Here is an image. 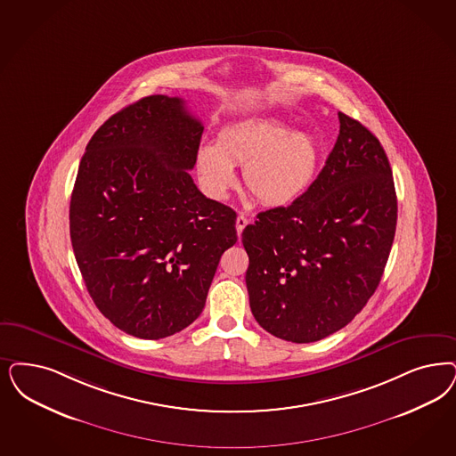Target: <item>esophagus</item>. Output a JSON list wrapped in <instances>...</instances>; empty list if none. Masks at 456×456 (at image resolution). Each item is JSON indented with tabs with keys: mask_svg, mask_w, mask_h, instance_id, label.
<instances>
[{
	"mask_svg": "<svg viewBox=\"0 0 456 456\" xmlns=\"http://www.w3.org/2000/svg\"><path fill=\"white\" fill-rule=\"evenodd\" d=\"M249 224V220H248V217L246 216H242V214H239L237 216L236 219V229H237V234L240 236L242 234V231H244V227Z\"/></svg>",
	"mask_w": 456,
	"mask_h": 456,
	"instance_id": "34e87169",
	"label": "esophagus"
}]
</instances>
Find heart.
I'll return each instance as SVG.
<instances>
[{"label":"heart","mask_w":456,"mask_h":456,"mask_svg":"<svg viewBox=\"0 0 456 456\" xmlns=\"http://www.w3.org/2000/svg\"><path fill=\"white\" fill-rule=\"evenodd\" d=\"M318 163L314 136L289 131L273 119L242 121L220 133L217 144L199 150V172L205 189L222 199L236 185L234 167L244 165L246 189L261 204H291L308 189Z\"/></svg>","instance_id":"1"}]
</instances>
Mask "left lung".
Instances as JSON below:
<instances>
[{
	"label": "left lung",
	"instance_id": "left-lung-1",
	"mask_svg": "<svg viewBox=\"0 0 456 456\" xmlns=\"http://www.w3.org/2000/svg\"><path fill=\"white\" fill-rule=\"evenodd\" d=\"M325 167L288 207L259 212L242 232L251 312L271 335L310 344L344 329L380 283L397 199L376 136L338 112Z\"/></svg>",
	"mask_w": 456,
	"mask_h": 456
}]
</instances>
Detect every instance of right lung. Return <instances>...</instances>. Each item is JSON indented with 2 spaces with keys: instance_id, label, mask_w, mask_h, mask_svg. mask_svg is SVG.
<instances>
[{
  "instance_id": "obj_1",
  "label": "right lung",
  "mask_w": 456,
  "mask_h": 456,
  "mask_svg": "<svg viewBox=\"0 0 456 456\" xmlns=\"http://www.w3.org/2000/svg\"><path fill=\"white\" fill-rule=\"evenodd\" d=\"M202 133L183 99L148 95L110 116L80 159L69 212L76 261L99 312L127 335L187 329L236 244V212L187 172Z\"/></svg>"
}]
</instances>
